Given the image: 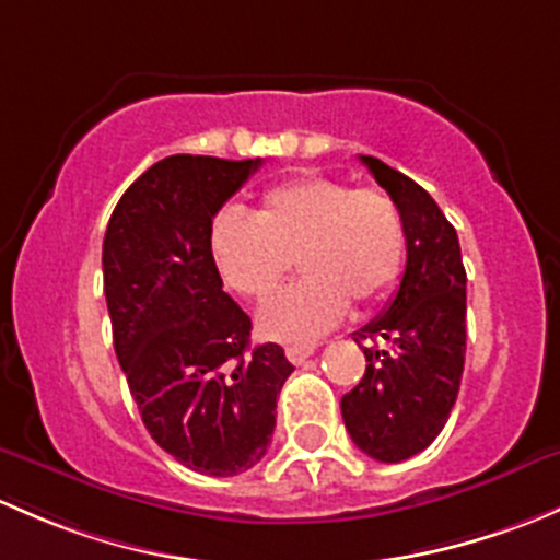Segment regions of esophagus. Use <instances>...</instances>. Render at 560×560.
<instances>
[{
  "mask_svg": "<svg viewBox=\"0 0 560 560\" xmlns=\"http://www.w3.org/2000/svg\"><path fill=\"white\" fill-rule=\"evenodd\" d=\"M315 353V345H288L285 348V355L291 364H304V361L310 359V355Z\"/></svg>",
  "mask_w": 560,
  "mask_h": 560,
  "instance_id": "34e87169",
  "label": "esophagus"
}]
</instances>
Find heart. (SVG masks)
I'll return each mask as SVG.
<instances>
[{"label": "heart", "mask_w": 560, "mask_h": 560, "mask_svg": "<svg viewBox=\"0 0 560 560\" xmlns=\"http://www.w3.org/2000/svg\"><path fill=\"white\" fill-rule=\"evenodd\" d=\"M407 232L396 201L380 188H350L334 177H296L261 196L256 218L223 212L212 226V256L229 288L264 304L293 261L304 278L258 315L264 337L313 342L348 315L374 304L405 267Z\"/></svg>", "instance_id": "heart-1"}]
</instances>
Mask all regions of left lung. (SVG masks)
<instances>
[{
  "mask_svg": "<svg viewBox=\"0 0 560 560\" xmlns=\"http://www.w3.org/2000/svg\"><path fill=\"white\" fill-rule=\"evenodd\" d=\"M401 210L407 267L394 302L353 334L366 372L342 396L350 440L369 458L399 464L431 445L458 396L466 353V269L458 234L429 191L374 155H361Z\"/></svg>",
  "mask_w": 560,
  "mask_h": 560,
  "instance_id": "left-lung-1",
  "label": "left lung"
}]
</instances>
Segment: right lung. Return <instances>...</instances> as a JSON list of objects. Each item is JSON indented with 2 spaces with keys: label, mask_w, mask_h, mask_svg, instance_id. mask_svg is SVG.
I'll use <instances>...</instances> for the list:
<instances>
[{
  "label": "right lung",
  "mask_w": 560,
  "mask_h": 560,
  "mask_svg": "<svg viewBox=\"0 0 560 560\" xmlns=\"http://www.w3.org/2000/svg\"><path fill=\"white\" fill-rule=\"evenodd\" d=\"M261 159L166 155L109 215L102 272L113 345L148 434L199 475L256 466L293 372L280 345L250 348L253 323L223 291L212 218Z\"/></svg>",
  "instance_id": "1"
}]
</instances>
